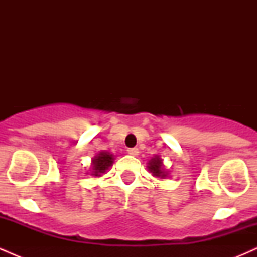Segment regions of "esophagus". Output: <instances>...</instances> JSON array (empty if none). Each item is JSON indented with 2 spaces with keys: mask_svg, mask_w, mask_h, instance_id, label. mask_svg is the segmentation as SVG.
Instances as JSON below:
<instances>
[{
  "mask_svg": "<svg viewBox=\"0 0 257 257\" xmlns=\"http://www.w3.org/2000/svg\"><path fill=\"white\" fill-rule=\"evenodd\" d=\"M128 151V153L131 156H138L139 155V149L138 147H133V149H128L126 150Z\"/></svg>",
  "mask_w": 257,
  "mask_h": 257,
  "instance_id": "obj_1",
  "label": "esophagus"
}]
</instances>
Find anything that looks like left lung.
<instances>
[{"label":"left lung","mask_w":257,"mask_h":257,"mask_svg":"<svg viewBox=\"0 0 257 257\" xmlns=\"http://www.w3.org/2000/svg\"><path fill=\"white\" fill-rule=\"evenodd\" d=\"M147 169L152 174L155 178L158 179H167L169 176V172L166 169L163 164V159L161 158V156L156 155L150 159L149 163H147Z\"/></svg>","instance_id":"left-lung-1"}]
</instances>
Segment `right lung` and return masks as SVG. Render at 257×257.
<instances>
[{
    "instance_id": "obj_1",
    "label": "right lung",
    "mask_w": 257,
    "mask_h": 257,
    "mask_svg": "<svg viewBox=\"0 0 257 257\" xmlns=\"http://www.w3.org/2000/svg\"><path fill=\"white\" fill-rule=\"evenodd\" d=\"M114 156L108 151H101L96 153L93 158H91V166H90V175L94 178H99L102 174H105L110 169L112 164H113ZM87 173V174H88Z\"/></svg>"
}]
</instances>
